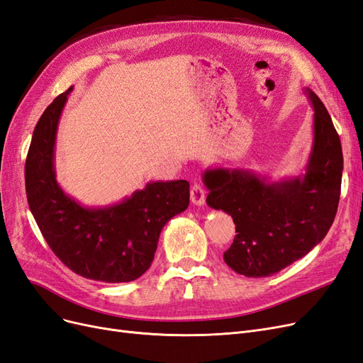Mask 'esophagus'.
Returning <instances> with one entry per match:
<instances>
[{
    "label": "esophagus",
    "mask_w": 363,
    "mask_h": 363,
    "mask_svg": "<svg viewBox=\"0 0 363 363\" xmlns=\"http://www.w3.org/2000/svg\"><path fill=\"white\" fill-rule=\"evenodd\" d=\"M190 196H191V202L197 206H201L205 203V199H206V193H205V189L203 186L199 184V182H194L191 185L190 189Z\"/></svg>",
    "instance_id": "obj_1"
}]
</instances>
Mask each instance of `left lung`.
Returning <instances> with one entry per match:
<instances>
[{
  "instance_id": "8db88e82",
  "label": "left lung",
  "mask_w": 363,
  "mask_h": 363,
  "mask_svg": "<svg viewBox=\"0 0 363 363\" xmlns=\"http://www.w3.org/2000/svg\"><path fill=\"white\" fill-rule=\"evenodd\" d=\"M313 107V143L303 177L268 182L249 170L203 173L206 203L228 213L237 235L225 262L247 277L272 276L303 258L329 232L341 194V140L321 99L305 90Z\"/></svg>"
}]
</instances>
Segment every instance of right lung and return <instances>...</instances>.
I'll return each instance as SVG.
<instances>
[{
	"label": "right lung",
	"instance_id": "obj_1",
	"mask_svg": "<svg viewBox=\"0 0 363 363\" xmlns=\"http://www.w3.org/2000/svg\"><path fill=\"white\" fill-rule=\"evenodd\" d=\"M69 87L43 111L26 161L31 214L51 250L67 268L99 282H131L154 261L161 229L190 203V184L149 182L121 203L84 208L55 181L54 146Z\"/></svg>",
	"mask_w": 363,
	"mask_h": 363
}]
</instances>
